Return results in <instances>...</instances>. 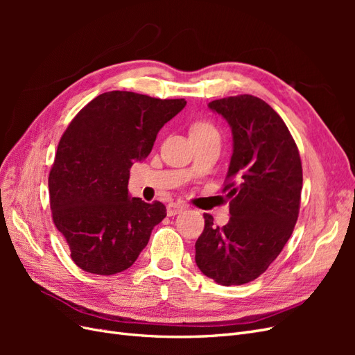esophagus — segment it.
<instances>
[{
  "label": "esophagus",
  "mask_w": 355,
  "mask_h": 355,
  "mask_svg": "<svg viewBox=\"0 0 355 355\" xmlns=\"http://www.w3.org/2000/svg\"><path fill=\"white\" fill-rule=\"evenodd\" d=\"M184 209L185 206H182L179 202H170L167 206V214L168 216H175V214H179Z\"/></svg>",
  "instance_id": "34e87169"
}]
</instances>
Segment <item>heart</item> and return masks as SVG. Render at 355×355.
I'll return each instance as SVG.
<instances>
[{"label":"heart","instance_id":"obj_1","mask_svg":"<svg viewBox=\"0 0 355 355\" xmlns=\"http://www.w3.org/2000/svg\"><path fill=\"white\" fill-rule=\"evenodd\" d=\"M206 135H218L216 128L209 121H198L191 128V136H206Z\"/></svg>","mask_w":355,"mask_h":355}]
</instances>
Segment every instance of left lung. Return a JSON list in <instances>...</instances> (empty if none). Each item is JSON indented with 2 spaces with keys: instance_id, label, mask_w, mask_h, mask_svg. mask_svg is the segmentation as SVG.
<instances>
[{
  "instance_id": "8db88e82",
  "label": "left lung",
  "mask_w": 355,
  "mask_h": 355,
  "mask_svg": "<svg viewBox=\"0 0 355 355\" xmlns=\"http://www.w3.org/2000/svg\"><path fill=\"white\" fill-rule=\"evenodd\" d=\"M209 108L228 121L232 157L223 192L230 222L219 228L204 214L196 243L200 271L222 286L256 280L282 253L297 220L302 163L287 125L252 94L213 101Z\"/></svg>"
}]
</instances>
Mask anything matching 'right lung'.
<instances>
[{
    "mask_svg": "<svg viewBox=\"0 0 355 355\" xmlns=\"http://www.w3.org/2000/svg\"><path fill=\"white\" fill-rule=\"evenodd\" d=\"M185 99L108 92L89 102L62 135L49 175L50 207L71 257L90 274L130 268L166 218L163 202L128 196L130 167L151 153L159 128Z\"/></svg>",
    "mask_w": 355,
    "mask_h": 355,
    "instance_id": "add662e5",
    "label": "right lung"
}]
</instances>
